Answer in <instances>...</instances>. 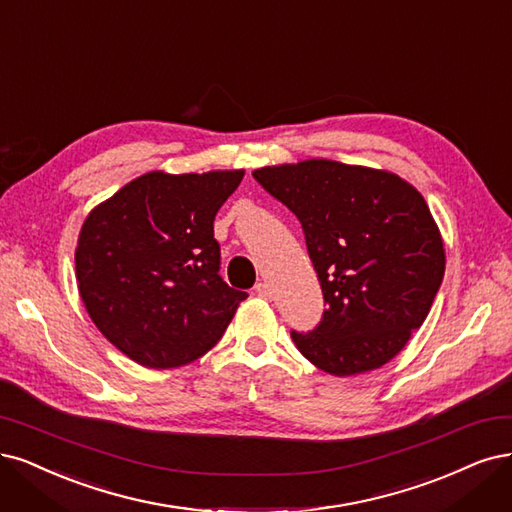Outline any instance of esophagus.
I'll use <instances>...</instances> for the list:
<instances>
[{
    "mask_svg": "<svg viewBox=\"0 0 512 512\" xmlns=\"http://www.w3.org/2000/svg\"><path fill=\"white\" fill-rule=\"evenodd\" d=\"M256 294L258 296H262V298H271V288H269V284H264V281H260V284H256Z\"/></svg>",
    "mask_w": 512,
    "mask_h": 512,
    "instance_id": "esophagus-1",
    "label": "esophagus"
}]
</instances>
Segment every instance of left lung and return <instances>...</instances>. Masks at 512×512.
<instances>
[{"label":"left lung","mask_w":512,"mask_h":512,"mask_svg":"<svg viewBox=\"0 0 512 512\" xmlns=\"http://www.w3.org/2000/svg\"><path fill=\"white\" fill-rule=\"evenodd\" d=\"M252 175L301 220L328 305L315 330H292L298 351L334 377L398 356L445 275L443 237L419 190L396 173L326 158Z\"/></svg>","instance_id":"1"}]
</instances>
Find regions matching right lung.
<instances>
[{
    "mask_svg": "<svg viewBox=\"0 0 512 512\" xmlns=\"http://www.w3.org/2000/svg\"><path fill=\"white\" fill-rule=\"evenodd\" d=\"M243 169L150 171L86 216L76 248L82 303L99 332L148 368L201 358L245 292L218 275L214 218Z\"/></svg>",
    "mask_w": 512,
    "mask_h": 512,
    "instance_id": "right-lung-1",
    "label": "right lung"
}]
</instances>
